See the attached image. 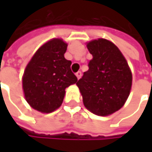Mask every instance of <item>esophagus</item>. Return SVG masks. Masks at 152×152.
<instances>
[{
	"mask_svg": "<svg viewBox=\"0 0 152 152\" xmlns=\"http://www.w3.org/2000/svg\"><path fill=\"white\" fill-rule=\"evenodd\" d=\"M76 76L78 79H80V78H81V76H82V72H81V71H78L77 73H76Z\"/></svg>",
	"mask_w": 152,
	"mask_h": 152,
	"instance_id": "1",
	"label": "esophagus"
}]
</instances>
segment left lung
<instances>
[{
	"mask_svg": "<svg viewBox=\"0 0 152 152\" xmlns=\"http://www.w3.org/2000/svg\"><path fill=\"white\" fill-rule=\"evenodd\" d=\"M93 58L77 82L84 106L99 116H108L126 103L132 87V72L120 49L106 39L86 43Z\"/></svg>",
	"mask_w": 152,
	"mask_h": 152,
	"instance_id": "left-lung-1",
	"label": "left lung"
}]
</instances>
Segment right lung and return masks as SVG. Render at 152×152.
<instances>
[{"label": "right lung", "instance_id": "add662e5", "mask_svg": "<svg viewBox=\"0 0 152 152\" xmlns=\"http://www.w3.org/2000/svg\"><path fill=\"white\" fill-rule=\"evenodd\" d=\"M68 43L52 39L33 54L24 69L22 83L24 99L31 107L50 113L61 106L65 90L77 83L70 69L71 61L64 57Z\"/></svg>", "mask_w": 152, "mask_h": 152}]
</instances>
